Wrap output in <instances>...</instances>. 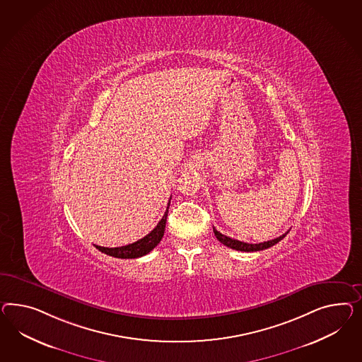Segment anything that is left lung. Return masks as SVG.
I'll return each instance as SVG.
<instances>
[{"label": "left lung", "instance_id": "obj_1", "mask_svg": "<svg viewBox=\"0 0 362 362\" xmlns=\"http://www.w3.org/2000/svg\"><path fill=\"white\" fill-rule=\"evenodd\" d=\"M214 233H215L216 238H217L221 244H224L225 246H228V247H230V249L240 250V252H259V250H264V249H267V247H272L274 245L278 244V243L287 235V233H284V235H279V237H276V238H274V240L259 243V244H247V243H243V241L233 240V238H230V237H228V235H224L223 233H220L218 230H216L215 228H214Z\"/></svg>", "mask_w": 362, "mask_h": 362}]
</instances>
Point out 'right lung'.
<instances>
[{
	"mask_svg": "<svg viewBox=\"0 0 362 362\" xmlns=\"http://www.w3.org/2000/svg\"><path fill=\"white\" fill-rule=\"evenodd\" d=\"M170 206V204H168ZM167 214H168V206H167L166 212L163 217L160 218V221L156 224V228L145 235L144 238L138 240L133 244L125 245V246H119V247H104V246H98L95 245L96 249H98L101 253H105L116 258H138L142 255H146L150 253L156 245L160 243L162 237L165 235V228H166Z\"/></svg>",
	"mask_w": 362,
	"mask_h": 362,
	"instance_id": "right-lung-1",
	"label": "right lung"
}]
</instances>
